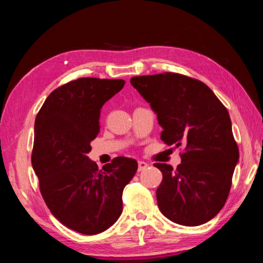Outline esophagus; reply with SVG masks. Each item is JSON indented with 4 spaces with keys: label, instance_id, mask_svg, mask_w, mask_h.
Instances as JSON below:
<instances>
[{
    "label": "esophagus",
    "instance_id": "obj_1",
    "mask_svg": "<svg viewBox=\"0 0 263 263\" xmlns=\"http://www.w3.org/2000/svg\"><path fill=\"white\" fill-rule=\"evenodd\" d=\"M147 166H148V164L146 163L145 161H138V171H139V172L144 171V169Z\"/></svg>",
    "mask_w": 263,
    "mask_h": 263
}]
</instances>
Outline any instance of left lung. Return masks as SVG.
Masks as SVG:
<instances>
[{"label":"left lung","mask_w":263,"mask_h":263,"mask_svg":"<svg viewBox=\"0 0 263 263\" xmlns=\"http://www.w3.org/2000/svg\"><path fill=\"white\" fill-rule=\"evenodd\" d=\"M130 82L157 114L161 140L184 146L176 169L154 163L162 173L160 211L176 224H204L224 206L239 160L228 109L205 83L182 74L144 75Z\"/></svg>","instance_id":"8db88e82"}]
</instances>
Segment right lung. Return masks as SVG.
<instances>
[{
    "label": "right lung",
    "mask_w": 263,
    "mask_h": 263,
    "mask_svg": "<svg viewBox=\"0 0 263 263\" xmlns=\"http://www.w3.org/2000/svg\"><path fill=\"white\" fill-rule=\"evenodd\" d=\"M124 80L80 78L53 90L34 121L31 162L47 208L61 224L82 234L114 225L123 211V190L135 176V159L117 157L99 169L87 154L100 132L106 101Z\"/></svg>",
    "instance_id": "right-lung-1"
}]
</instances>
